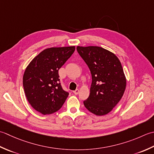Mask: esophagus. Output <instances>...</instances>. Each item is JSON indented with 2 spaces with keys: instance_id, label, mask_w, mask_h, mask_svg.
I'll return each mask as SVG.
<instances>
[{
  "instance_id": "esophagus-1",
  "label": "esophagus",
  "mask_w": 154,
  "mask_h": 154,
  "mask_svg": "<svg viewBox=\"0 0 154 154\" xmlns=\"http://www.w3.org/2000/svg\"><path fill=\"white\" fill-rule=\"evenodd\" d=\"M73 92H74V94H76V95H77V94H78V93H79V90H78V89H76V90H74Z\"/></svg>"
}]
</instances>
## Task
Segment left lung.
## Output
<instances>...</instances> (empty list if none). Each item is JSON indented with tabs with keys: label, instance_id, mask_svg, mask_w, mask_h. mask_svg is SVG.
<instances>
[{
	"label": "left lung",
	"instance_id": "1",
	"mask_svg": "<svg viewBox=\"0 0 154 154\" xmlns=\"http://www.w3.org/2000/svg\"><path fill=\"white\" fill-rule=\"evenodd\" d=\"M76 50L92 74L90 96L84 105L97 116L107 114L120 102L126 86L121 62L102 47L77 46Z\"/></svg>",
	"mask_w": 154,
	"mask_h": 154
}]
</instances>
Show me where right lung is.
I'll use <instances>...</instances> for the list:
<instances>
[{"label": "right lung", "instance_id": "add662e5", "mask_svg": "<svg viewBox=\"0 0 154 154\" xmlns=\"http://www.w3.org/2000/svg\"><path fill=\"white\" fill-rule=\"evenodd\" d=\"M74 51L75 46L45 49L26 68L24 90L28 101L36 111L51 114L64 104L69 93L62 88L58 70Z\"/></svg>", "mask_w": 154, "mask_h": 154}]
</instances>
